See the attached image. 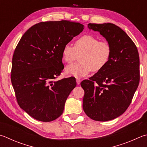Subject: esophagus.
Here are the masks:
<instances>
[{"label": "esophagus", "mask_w": 147, "mask_h": 147, "mask_svg": "<svg viewBox=\"0 0 147 147\" xmlns=\"http://www.w3.org/2000/svg\"><path fill=\"white\" fill-rule=\"evenodd\" d=\"M80 82H81V80H80V79H79V78H77V79H76V83H77V84L79 85L80 84Z\"/></svg>", "instance_id": "34e87169"}]
</instances>
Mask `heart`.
I'll return each instance as SVG.
<instances>
[{
	"instance_id": "1",
	"label": "heart",
	"mask_w": 147,
	"mask_h": 147,
	"mask_svg": "<svg viewBox=\"0 0 147 147\" xmlns=\"http://www.w3.org/2000/svg\"><path fill=\"white\" fill-rule=\"evenodd\" d=\"M80 54L81 62L67 66L65 69L67 75L82 78L91 71H101L110 60L112 47L107 41L99 40L91 34H85L76 40L74 47L65 44L62 51L63 60L69 63L73 62L76 55Z\"/></svg>"
}]
</instances>
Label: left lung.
I'll return each mask as SVG.
<instances>
[{"label": "left lung", "instance_id": "1", "mask_svg": "<svg viewBox=\"0 0 147 147\" xmlns=\"http://www.w3.org/2000/svg\"><path fill=\"white\" fill-rule=\"evenodd\" d=\"M100 32L112 47L107 64L81 82L83 109L93 120L106 121L125 113L140 83V57L136 46L122 29L111 23L88 24Z\"/></svg>", "mask_w": 147, "mask_h": 147}]
</instances>
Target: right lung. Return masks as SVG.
Segmentation results:
<instances>
[{
	"mask_svg": "<svg viewBox=\"0 0 147 147\" xmlns=\"http://www.w3.org/2000/svg\"><path fill=\"white\" fill-rule=\"evenodd\" d=\"M84 27L68 20L40 22L23 34L16 47L11 80L20 107L34 119L51 121L63 113L76 83L71 78L54 80L64 68L63 46Z\"/></svg>",
	"mask_w": 147,
	"mask_h": 147,
	"instance_id": "obj_1",
	"label": "right lung"
}]
</instances>
